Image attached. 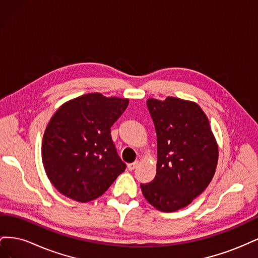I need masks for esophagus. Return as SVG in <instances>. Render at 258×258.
<instances>
[{"instance_id": "esophagus-1", "label": "esophagus", "mask_w": 258, "mask_h": 258, "mask_svg": "<svg viewBox=\"0 0 258 258\" xmlns=\"http://www.w3.org/2000/svg\"><path fill=\"white\" fill-rule=\"evenodd\" d=\"M137 166H138V161H135V162H132V163H128L127 168H128L129 171H132V170H135L137 168Z\"/></svg>"}]
</instances>
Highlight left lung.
<instances>
[{
	"instance_id": "obj_1",
	"label": "left lung",
	"mask_w": 258,
	"mask_h": 258,
	"mask_svg": "<svg viewBox=\"0 0 258 258\" xmlns=\"http://www.w3.org/2000/svg\"><path fill=\"white\" fill-rule=\"evenodd\" d=\"M157 136V171L141 184L145 199L162 212L188 206L215 173L218 147L209 119L195 102L174 97L148 99Z\"/></svg>"
}]
</instances>
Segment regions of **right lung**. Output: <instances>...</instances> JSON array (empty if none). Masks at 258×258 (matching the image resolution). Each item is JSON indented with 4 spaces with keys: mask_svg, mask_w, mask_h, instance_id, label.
Wrapping results in <instances>:
<instances>
[{
    "mask_svg": "<svg viewBox=\"0 0 258 258\" xmlns=\"http://www.w3.org/2000/svg\"><path fill=\"white\" fill-rule=\"evenodd\" d=\"M128 99L87 93L68 101L53 114L42 143V160L57 190L79 202L103 195L126 165L116 152L111 127Z\"/></svg>",
    "mask_w": 258,
    "mask_h": 258,
    "instance_id": "obj_1",
    "label": "right lung"
}]
</instances>
